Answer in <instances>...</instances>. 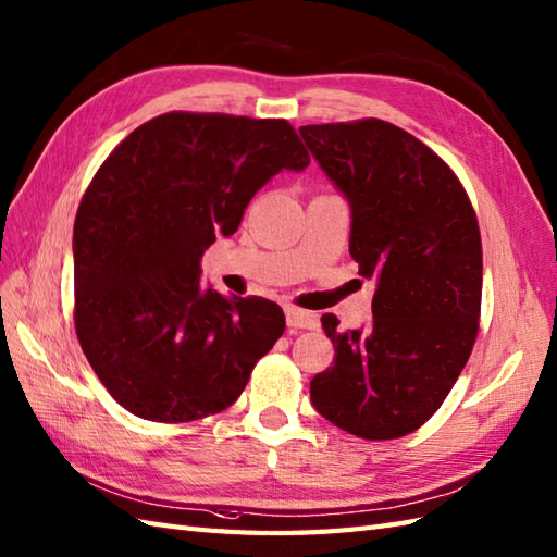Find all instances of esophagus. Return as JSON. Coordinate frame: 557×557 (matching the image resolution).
I'll return each instance as SVG.
<instances>
[{
    "mask_svg": "<svg viewBox=\"0 0 557 557\" xmlns=\"http://www.w3.org/2000/svg\"><path fill=\"white\" fill-rule=\"evenodd\" d=\"M284 315H287V325H289L292 332L310 330V327L318 325V318L313 313H308V310H301V308L287 306V308H284Z\"/></svg>",
    "mask_w": 557,
    "mask_h": 557,
    "instance_id": "1",
    "label": "esophagus"
}]
</instances>
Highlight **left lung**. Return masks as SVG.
Returning a JSON list of instances; mask_svg holds the SVG:
<instances>
[{
  "instance_id": "1",
  "label": "left lung",
  "mask_w": 557,
  "mask_h": 557,
  "mask_svg": "<svg viewBox=\"0 0 557 557\" xmlns=\"http://www.w3.org/2000/svg\"><path fill=\"white\" fill-rule=\"evenodd\" d=\"M299 133L351 209L348 251L374 280L372 320L339 332L322 315L334 366L310 382L322 418L370 442L430 420L472 354L482 306V239L456 173L377 119Z\"/></svg>"
}]
</instances>
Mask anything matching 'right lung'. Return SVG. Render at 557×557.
I'll use <instances>...</instances> for the list:
<instances>
[{
	"instance_id": "right-lung-1",
	"label": "right lung",
	"mask_w": 557,
	"mask_h": 557,
	"mask_svg": "<svg viewBox=\"0 0 557 557\" xmlns=\"http://www.w3.org/2000/svg\"><path fill=\"white\" fill-rule=\"evenodd\" d=\"M308 163L287 121L185 111L139 125L101 163L73 227L75 332L125 410L189 422L239 398L284 313L206 287L201 256L270 177Z\"/></svg>"
}]
</instances>
